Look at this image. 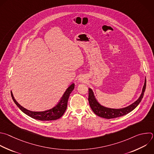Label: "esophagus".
Returning a JSON list of instances; mask_svg holds the SVG:
<instances>
[{
	"instance_id": "obj_1",
	"label": "esophagus",
	"mask_w": 154,
	"mask_h": 154,
	"mask_svg": "<svg viewBox=\"0 0 154 154\" xmlns=\"http://www.w3.org/2000/svg\"><path fill=\"white\" fill-rule=\"evenodd\" d=\"M79 80L80 82H85V79L84 77L80 76L79 79Z\"/></svg>"
}]
</instances>
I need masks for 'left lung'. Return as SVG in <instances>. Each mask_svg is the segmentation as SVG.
<instances>
[{
    "mask_svg": "<svg viewBox=\"0 0 154 154\" xmlns=\"http://www.w3.org/2000/svg\"><path fill=\"white\" fill-rule=\"evenodd\" d=\"M146 79L145 77L144 83V85L142 89V92L140 97L131 105L126 107L119 108V109L107 108L103 105H101L95 98L92 89L91 88H89L88 101H89L90 107L92 109V111L94 112V114H95L97 116L102 118L111 119H114V118L123 116L131 112L139 105V103H140L143 97L144 92L146 89Z\"/></svg>",
    "mask_w": 154,
    "mask_h": 154,
    "instance_id": "1",
    "label": "left lung"
}]
</instances>
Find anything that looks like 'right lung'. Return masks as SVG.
Masks as SVG:
<instances>
[{"label":"right lung","mask_w":154,"mask_h":154,"mask_svg":"<svg viewBox=\"0 0 154 154\" xmlns=\"http://www.w3.org/2000/svg\"><path fill=\"white\" fill-rule=\"evenodd\" d=\"M74 86L75 84L72 83L67 88L60 101L54 107L43 111H32L25 108L18 103V102L16 100L13 96L12 91H11V94L15 104L23 113L36 120L41 121H51L57 120L64 114L67 108L69 97L72 91L74 90Z\"/></svg>","instance_id":"add662e5"}]
</instances>
